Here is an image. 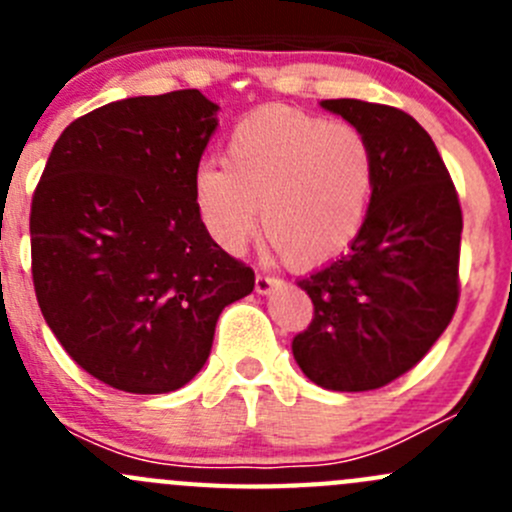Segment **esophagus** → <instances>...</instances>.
I'll use <instances>...</instances> for the list:
<instances>
[{
	"label": "esophagus",
	"mask_w": 512,
	"mask_h": 512,
	"mask_svg": "<svg viewBox=\"0 0 512 512\" xmlns=\"http://www.w3.org/2000/svg\"><path fill=\"white\" fill-rule=\"evenodd\" d=\"M280 285H282V280H280V277L262 275V272H260V275L255 277V289H257V292H260V294H270L272 289H275V287H280Z\"/></svg>",
	"instance_id": "34e87169"
}]
</instances>
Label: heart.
<instances>
[{
    "label": "heart",
    "mask_w": 512,
    "mask_h": 512,
    "mask_svg": "<svg viewBox=\"0 0 512 512\" xmlns=\"http://www.w3.org/2000/svg\"><path fill=\"white\" fill-rule=\"evenodd\" d=\"M225 165L193 173V205L208 235L240 252L257 230L292 267H317L352 247L369 215L376 156L361 128L294 106H262L225 143Z\"/></svg>",
    "instance_id": "heart-1"
}]
</instances>
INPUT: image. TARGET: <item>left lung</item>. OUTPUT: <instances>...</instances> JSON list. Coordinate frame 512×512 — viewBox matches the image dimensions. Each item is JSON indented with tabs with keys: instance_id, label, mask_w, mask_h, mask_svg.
<instances>
[{
	"instance_id": "1",
	"label": "left lung",
	"mask_w": 512,
	"mask_h": 512,
	"mask_svg": "<svg viewBox=\"0 0 512 512\" xmlns=\"http://www.w3.org/2000/svg\"><path fill=\"white\" fill-rule=\"evenodd\" d=\"M322 106L369 138L376 185L352 250L297 282L314 312L292 352L317 386L371 391L414 369L451 324L463 213L441 153L414 116L356 98Z\"/></svg>"
}]
</instances>
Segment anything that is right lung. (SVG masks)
Wrapping results in <instances>:
<instances>
[{"mask_svg": "<svg viewBox=\"0 0 512 512\" xmlns=\"http://www.w3.org/2000/svg\"><path fill=\"white\" fill-rule=\"evenodd\" d=\"M215 113L198 89L106 103L66 126L36 183V302L66 354L111 389L188 384L223 309L255 287L193 205Z\"/></svg>", "mask_w": 512, "mask_h": 512, "instance_id": "1", "label": "right lung"}]
</instances>
